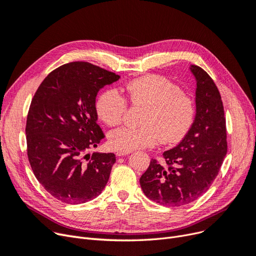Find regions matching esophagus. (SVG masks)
<instances>
[{
    "label": "esophagus",
    "mask_w": 256,
    "mask_h": 256,
    "mask_svg": "<svg viewBox=\"0 0 256 256\" xmlns=\"http://www.w3.org/2000/svg\"><path fill=\"white\" fill-rule=\"evenodd\" d=\"M131 153V151H116V156H125V155H128V154H130Z\"/></svg>",
    "instance_id": "obj_1"
}]
</instances>
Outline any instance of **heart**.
Listing matches in <instances>:
<instances>
[{
  "label": "heart",
  "instance_id": "1",
  "mask_svg": "<svg viewBox=\"0 0 256 256\" xmlns=\"http://www.w3.org/2000/svg\"><path fill=\"white\" fill-rule=\"evenodd\" d=\"M124 92L132 105L146 107L140 128L120 127L109 132L108 142L118 151L152 147L158 142L176 144L190 130L197 114L196 102L175 82L147 75L127 83ZM96 114L108 126L122 123L127 101L116 90L103 92L96 103Z\"/></svg>",
  "mask_w": 256,
  "mask_h": 256
}]
</instances>
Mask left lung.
Wrapping results in <instances>:
<instances>
[{
    "label": "left lung",
    "instance_id": "left-lung-1",
    "mask_svg": "<svg viewBox=\"0 0 256 256\" xmlns=\"http://www.w3.org/2000/svg\"><path fill=\"white\" fill-rule=\"evenodd\" d=\"M190 68L197 81L196 118L184 140L164 152L166 166L151 160L140 179L146 196L164 206L186 205L201 197L210 188L227 153L220 92L203 68Z\"/></svg>",
    "mask_w": 256,
    "mask_h": 256
}]
</instances>
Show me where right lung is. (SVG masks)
Instances as JSON below:
<instances>
[{"instance_id": "add662e5", "label": "right lung", "mask_w": 256, "mask_h": 256, "mask_svg": "<svg viewBox=\"0 0 256 256\" xmlns=\"http://www.w3.org/2000/svg\"><path fill=\"white\" fill-rule=\"evenodd\" d=\"M118 79L92 64L70 62L51 72L36 90L27 116V153L36 179L55 199L85 203L107 184L116 155L88 151L104 138L96 94Z\"/></svg>"}]
</instances>
